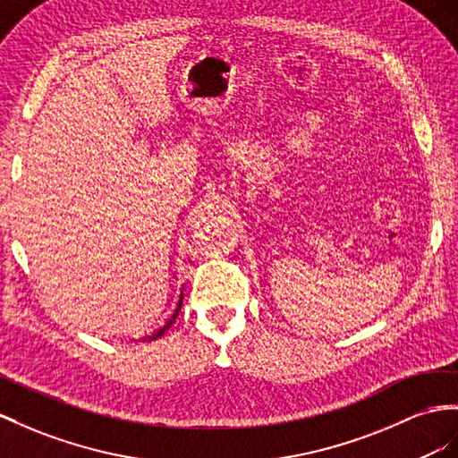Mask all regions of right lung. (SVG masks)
Returning <instances> with one entry per match:
<instances>
[{
    "instance_id": "right-lung-1",
    "label": "right lung",
    "mask_w": 458,
    "mask_h": 458,
    "mask_svg": "<svg viewBox=\"0 0 458 458\" xmlns=\"http://www.w3.org/2000/svg\"><path fill=\"white\" fill-rule=\"evenodd\" d=\"M182 298L183 296H180V301H178V308H175V311H174V315H172V318L166 321V325H164V327H160V329H157L155 333H152V335H148L147 336V341H157V338L158 336H162L164 333H166L168 329H170V327L174 325V321H175V318H178V313H180V310H182Z\"/></svg>"
}]
</instances>
